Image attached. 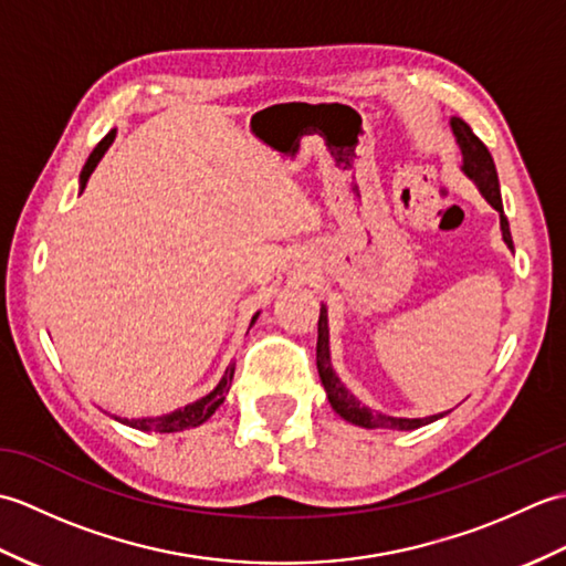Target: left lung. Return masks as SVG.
I'll return each instance as SVG.
<instances>
[{
	"label": "left lung",
	"mask_w": 566,
	"mask_h": 566,
	"mask_svg": "<svg viewBox=\"0 0 566 566\" xmlns=\"http://www.w3.org/2000/svg\"><path fill=\"white\" fill-rule=\"evenodd\" d=\"M450 128L454 134L457 146H460L462 153V172L472 179L476 189L482 191V197L499 211L501 219V235L503 243H506L513 250V238H511V228L509 219L503 213V201H501V187H499V175H496V165L494 158H491L489 148L482 140L474 136V130L469 128L462 118L452 116L450 118ZM316 367H318V377L323 389L328 394V401L333 406V411L340 418H345L347 423L359 426V428H389V430H416L423 428L432 420L442 418L444 413L436 416H426V418H396L387 416L379 411H371L369 406L359 403L355 396L345 389V384L340 377L335 375L333 363H331V335H328V308L321 304V316H318V343H316Z\"/></svg>",
	"instance_id": "obj_1"
}]
</instances>
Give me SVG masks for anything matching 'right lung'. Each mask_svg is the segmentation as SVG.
Wrapping results in <instances>:
<instances>
[{
  "instance_id": "1",
  "label": "right lung",
  "mask_w": 566,
  "mask_h": 566,
  "mask_svg": "<svg viewBox=\"0 0 566 566\" xmlns=\"http://www.w3.org/2000/svg\"><path fill=\"white\" fill-rule=\"evenodd\" d=\"M114 138H116V128H112L109 134H106L97 143V148L92 150V155L87 158V163H84L82 172H80V191L87 187V179L92 177L94 167H97L99 160L104 158V153L109 150ZM258 316H260V311L255 316H252L250 326H255ZM233 371H235V365H228L221 381L216 384L213 391H209L207 396H201V399H197L195 403H187L185 408H177V411H172V413H165V416H158V418H118V416H114V418L118 420V423L130 426V428L143 430V432H179V430H187V428H197L201 423H207V420L216 413V408H219L226 401V394H228V389H231V381H233Z\"/></svg>"
}]
</instances>
